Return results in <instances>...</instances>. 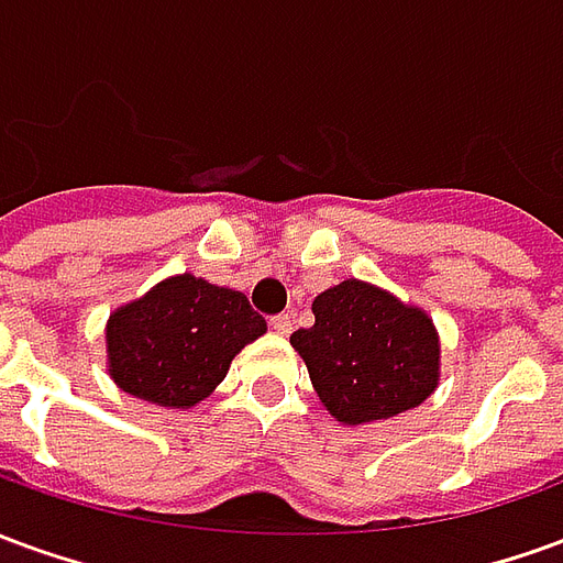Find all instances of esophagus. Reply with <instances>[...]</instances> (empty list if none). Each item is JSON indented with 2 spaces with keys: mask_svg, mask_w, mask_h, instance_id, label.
<instances>
[{
  "mask_svg": "<svg viewBox=\"0 0 563 563\" xmlns=\"http://www.w3.org/2000/svg\"><path fill=\"white\" fill-rule=\"evenodd\" d=\"M295 325L292 313H277V317H271V329L277 331V334H289Z\"/></svg>",
  "mask_w": 563,
  "mask_h": 563,
  "instance_id": "obj_1",
  "label": "esophagus"
}]
</instances>
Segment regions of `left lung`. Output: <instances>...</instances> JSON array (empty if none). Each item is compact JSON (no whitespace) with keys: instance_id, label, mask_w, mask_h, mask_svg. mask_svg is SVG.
<instances>
[{"instance_id":"obj_1","label":"left lung","mask_w":563,"mask_h":563,"mask_svg":"<svg viewBox=\"0 0 563 563\" xmlns=\"http://www.w3.org/2000/svg\"><path fill=\"white\" fill-rule=\"evenodd\" d=\"M313 317L317 322L289 341L338 422L389 419L434 391L440 343L419 307L362 280H343L317 295Z\"/></svg>"}]
</instances>
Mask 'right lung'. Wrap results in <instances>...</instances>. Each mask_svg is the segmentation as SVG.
<instances>
[{"label":"right lung","instance_id":"right-lung-1","mask_svg":"<svg viewBox=\"0 0 563 563\" xmlns=\"http://www.w3.org/2000/svg\"><path fill=\"white\" fill-rule=\"evenodd\" d=\"M265 319L244 292L180 274L120 307L108 322V371L123 391L159 407H192L217 389Z\"/></svg>","mask_w":563,"mask_h":563}]
</instances>
